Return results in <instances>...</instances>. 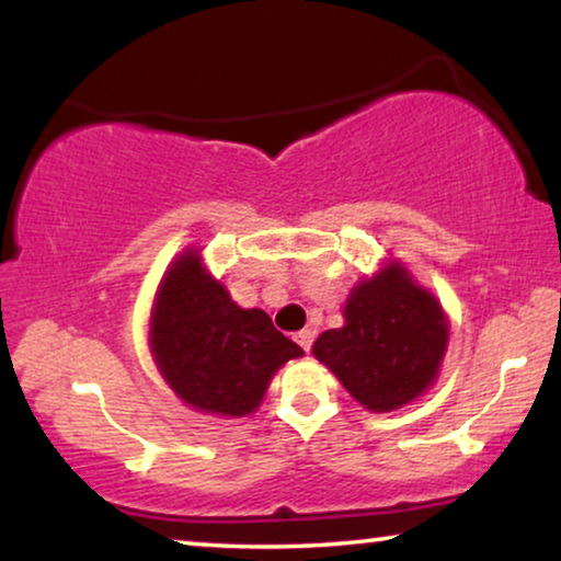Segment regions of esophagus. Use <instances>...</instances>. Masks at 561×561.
I'll use <instances>...</instances> for the list:
<instances>
[{
	"label": "esophagus",
	"mask_w": 561,
	"mask_h": 561,
	"mask_svg": "<svg viewBox=\"0 0 561 561\" xmlns=\"http://www.w3.org/2000/svg\"><path fill=\"white\" fill-rule=\"evenodd\" d=\"M294 340L298 342V347H301L304 352H309L311 342H313V332H311V329H301V332H296Z\"/></svg>",
	"instance_id": "esophagus-1"
}]
</instances>
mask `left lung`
Segmentation results:
<instances>
[{"label":"left lung","instance_id":"left-lung-1","mask_svg":"<svg viewBox=\"0 0 561 561\" xmlns=\"http://www.w3.org/2000/svg\"><path fill=\"white\" fill-rule=\"evenodd\" d=\"M447 340L449 324L439 301L416 286L405 267L388 263L352 288L344 327L321 334L311 352L355 401L386 413L432 386Z\"/></svg>","mask_w":561,"mask_h":561}]
</instances>
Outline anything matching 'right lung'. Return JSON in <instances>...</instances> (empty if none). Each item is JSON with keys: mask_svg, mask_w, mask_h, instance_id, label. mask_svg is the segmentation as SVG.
<instances>
[{"mask_svg": "<svg viewBox=\"0 0 561 561\" xmlns=\"http://www.w3.org/2000/svg\"><path fill=\"white\" fill-rule=\"evenodd\" d=\"M150 350L183 403L232 419L255 411L275 370L304 355L265 311L240 309L196 250L175 257L160 280Z\"/></svg>", "mask_w": 561, "mask_h": 561, "instance_id": "right-lung-1", "label": "right lung"}]
</instances>
